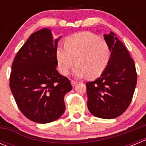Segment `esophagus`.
Listing matches in <instances>:
<instances>
[{"instance_id":"1","label":"esophagus","mask_w":146,"mask_h":146,"mask_svg":"<svg viewBox=\"0 0 146 146\" xmlns=\"http://www.w3.org/2000/svg\"><path fill=\"white\" fill-rule=\"evenodd\" d=\"M71 83H72V86H73V87H74V86L77 84V82L75 80H72L71 81Z\"/></svg>"}]
</instances>
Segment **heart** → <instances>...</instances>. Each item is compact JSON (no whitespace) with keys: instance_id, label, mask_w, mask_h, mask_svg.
<instances>
[{"instance_id":"b5f03b06","label":"heart","mask_w":146,"mask_h":146,"mask_svg":"<svg viewBox=\"0 0 146 146\" xmlns=\"http://www.w3.org/2000/svg\"><path fill=\"white\" fill-rule=\"evenodd\" d=\"M111 52L106 41L91 32H81L67 38L65 45L56 50L58 69L62 74L69 73L74 64L77 77L95 78L101 75L108 66Z\"/></svg>"}]
</instances>
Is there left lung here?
<instances>
[{
	"label": "left lung",
	"instance_id": "8db88e82",
	"mask_svg": "<svg viewBox=\"0 0 146 146\" xmlns=\"http://www.w3.org/2000/svg\"><path fill=\"white\" fill-rule=\"evenodd\" d=\"M104 38L110 49L108 66L100 77L86 83L88 108L100 118L112 119L129 106L136 87L135 64L123 44L110 32Z\"/></svg>",
	"mask_w": 146,
	"mask_h": 146
}]
</instances>
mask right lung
Listing matches in <instances>:
<instances>
[{
  "label": "right lung",
  "instance_id": "1",
  "mask_svg": "<svg viewBox=\"0 0 146 146\" xmlns=\"http://www.w3.org/2000/svg\"><path fill=\"white\" fill-rule=\"evenodd\" d=\"M60 38L53 39L51 31L42 28L31 35L13 61L10 89L20 111L33 122L60 118L66 109L64 96L72 89L69 80L56 69Z\"/></svg>",
  "mask_w": 146,
  "mask_h": 146
}]
</instances>
